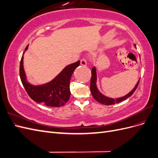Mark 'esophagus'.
Instances as JSON below:
<instances>
[{"label": "esophagus", "mask_w": 158, "mask_h": 158, "mask_svg": "<svg viewBox=\"0 0 158 158\" xmlns=\"http://www.w3.org/2000/svg\"><path fill=\"white\" fill-rule=\"evenodd\" d=\"M80 64L82 65V66H86V64H87L86 60H85V59H82V60H80Z\"/></svg>", "instance_id": "esophagus-1"}]
</instances>
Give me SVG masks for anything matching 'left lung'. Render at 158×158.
<instances>
[{
  "label": "left lung",
  "mask_w": 158,
  "mask_h": 158,
  "mask_svg": "<svg viewBox=\"0 0 158 158\" xmlns=\"http://www.w3.org/2000/svg\"><path fill=\"white\" fill-rule=\"evenodd\" d=\"M135 46L136 47V45L135 44ZM96 81H97V74H96V69L94 66L92 69V77H91V82H90V90L91 93H92L94 98L96 100L97 102L99 103L106 105V106H109V105H113L114 103H117L119 102H121L124 100H125L128 98L131 97V95L133 94V93L135 92L136 89L137 88L138 84H139V80L136 84L135 87L133 88V89L131 91V92H129L127 95H125V96L121 97L120 98H117V99H113V98H110L108 97L105 96L102 93L99 92L97 88L96 85Z\"/></svg>",
  "instance_id": "1"
}]
</instances>
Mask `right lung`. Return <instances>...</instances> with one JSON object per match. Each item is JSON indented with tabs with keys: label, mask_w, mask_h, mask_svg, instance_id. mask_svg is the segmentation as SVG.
Returning <instances> with one entry per match:
<instances>
[{
	"label": "right lung",
	"mask_w": 158,
	"mask_h": 158,
	"mask_svg": "<svg viewBox=\"0 0 158 158\" xmlns=\"http://www.w3.org/2000/svg\"><path fill=\"white\" fill-rule=\"evenodd\" d=\"M26 47L25 51L27 49ZM24 54L23 52V55ZM22 55L20 64V76L22 83L29 96L39 103L49 107H60L69 101L70 96V80L75 69L80 65V60L70 64L62 70L51 82L34 85L27 82L23 64Z\"/></svg>",
	"instance_id": "1"
}]
</instances>
